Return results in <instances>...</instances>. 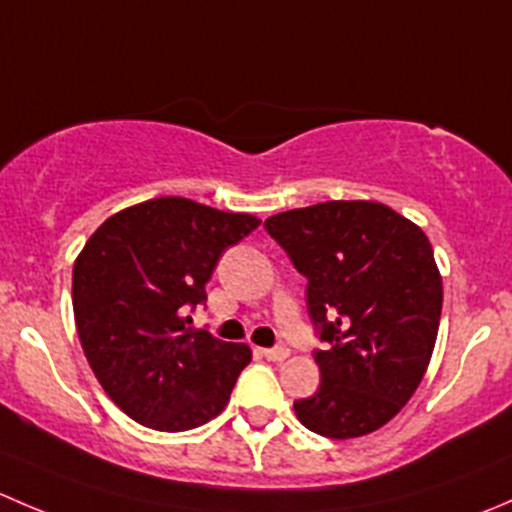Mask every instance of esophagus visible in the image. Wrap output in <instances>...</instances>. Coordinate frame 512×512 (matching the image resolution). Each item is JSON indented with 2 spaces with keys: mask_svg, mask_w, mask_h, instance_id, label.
Wrapping results in <instances>:
<instances>
[{
  "mask_svg": "<svg viewBox=\"0 0 512 512\" xmlns=\"http://www.w3.org/2000/svg\"><path fill=\"white\" fill-rule=\"evenodd\" d=\"M262 356L270 361H282L289 356V349L287 347H272V349H262Z\"/></svg>",
  "mask_w": 512,
  "mask_h": 512,
  "instance_id": "esophagus-1",
  "label": "esophagus"
}]
</instances>
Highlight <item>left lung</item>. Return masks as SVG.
Here are the masks:
<instances>
[{"instance_id": "1", "label": "left lung", "mask_w": 512, "mask_h": 512, "mask_svg": "<svg viewBox=\"0 0 512 512\" xmlns=\"http://www.w3.org/2000/svg\"><path fill=\"white\" fill-rule=\"evenodd\" d=\"M307 277L322 384L294 401L319 436L356 438L404 409L431 361L443 287L428 237L391 208L329 200L265 220Z\"/></svg>"}]
</instances>
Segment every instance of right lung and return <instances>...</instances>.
I'll return each instance as SVG.
<instances>
[{
    "label": "right lung",
    "instance_id": "obj_1",
    "mask_svg": "<svg viewBox=\"0 0 512 512\" xmlns=\"http://www.w3.org/2000/svg\"><path fill=\"white\" fill-rule=\"evenodd\" d=\"M260 220L188 198H156L111 215L74 265L81 347L113 404L156 431H188L225 409L245 344L190 329L227 247Z\"/></svg>",
    "mask_w": 512,
    "mask_h": 512
}]
</instances>
